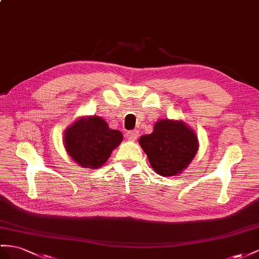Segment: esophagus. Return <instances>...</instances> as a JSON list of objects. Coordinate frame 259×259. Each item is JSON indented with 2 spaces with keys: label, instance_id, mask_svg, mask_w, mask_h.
Returning a JSON list of instances; mask_svg holds the SVG:
<instances>
[{
  "label": "esophagus",
  "instance_id": "esophagus-1",
  "mask_svg": "<svg viewBox=\"0 0 259 259\" xmlns=\"http://www.w3.org/2000/svg\"><path fill=\"white\" fill-rule=\"evenodd\" d=\"M125 137H127L128 140L130 141H135L136 139L139 137V132L137 130H131V131H128L127 134H125Z\"/></svg>",
  "mask_w": 259,
  "mask_h": 259
}]
</instances>
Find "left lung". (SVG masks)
Wrapping results in <instances>:
<instances>
[{"instance_id": "8db88e82", "label": "left lung", "mask_w": 259, "mask_h": 259, "mask_svg": "<svg viewBox=\"0 0 259 259\" xmlns=\"http://www.w3.org/2000/svg\"><path fill=\"white\" fill-rule=\"evenodd\" d=\"M149 162L161 176L183 173L198 151V138L194 130L181 120L161 119L151 135L139 139Z\"/></svg>"}]
</instances>
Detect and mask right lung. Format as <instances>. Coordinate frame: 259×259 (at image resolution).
Segmentation results:
<instances>
[{
  "label": "right lung",
  "mask_w": 259,
  "mask_h": 259,
  "mask_svg": "<svg viewBox=\"0 0 259 259\" xmlns=\"http://www.w3.org/2000/svg\"><path fill=\"white\" fill-rule=\"evenodd\" d=\"M119 130L108 127L98 116L82 117L64 131V148L78 165L99 168L122 141Z\"/></svg>",
  "instance_id": "1"
}]
</instances>
